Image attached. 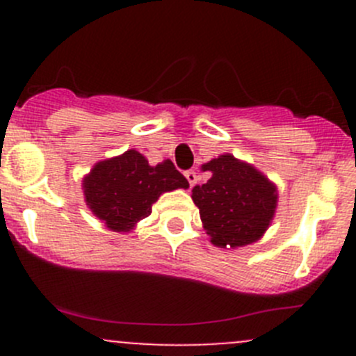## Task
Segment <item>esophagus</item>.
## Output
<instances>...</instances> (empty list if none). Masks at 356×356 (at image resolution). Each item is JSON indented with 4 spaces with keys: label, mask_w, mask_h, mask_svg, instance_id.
I'll return each mask as SVG.
<instances>
[{
    "label": "esophagus",
    "mask_w": 356,
    "mask_h": 356,
    "mask_svg": "<svg viewBox=\"0 0 356 356\" xmlns=\"http://www.w3.org/2000/svg\"><path fill=\"white\" fill-rule=\"evenodd\" d=\"M184 175H186V179H188L189 186L193 188V186L196 184V181H198V175H196V172L195 170H186Z\"/></svg>",
    "instance_id": "obj_1"
}]
</instances>
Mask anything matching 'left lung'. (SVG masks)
I'll list each match as a JSON object with an SVG mask.
<instances>
[{
	"label": "left lung",
	"instance_id": "obj_1",
	"mask_svg": "<svg viewBox=\"0 0 356 356\" xmlns=\"http://www.w3.org/2000/svg\"><path fill=\"white\" fill-rule=\"evenodd\" d=\"M211 177L193 188V201L211 243L246 246L261 238L277 207L275 186L251 165L222 155L203 165Z\"/></svg>",
	"mask_w": 356,
	"mask_h": 356
}]
</instances>
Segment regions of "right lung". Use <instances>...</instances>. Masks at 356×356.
Returning a JSON list of instances; mask_svg holds the SVG:
<instances>
[{
  "label": "right lung",
  "instance_id": "obj_1",
  "mask_svg": "<svg viewBox=\"0 0 356 356\" xmlns=\"http://www.w3.org/2000/svg\"><path fill=\"white\" fill-rule=\"evenodd\" d=\"M82 184L88 207L115 232L131 231L148 217L161 193L189 188L170 160L152 167L136 149L96 163Z\"/></svg>",
  "mask_w": 356,
  "mask_h": 356
}]
</instances>
